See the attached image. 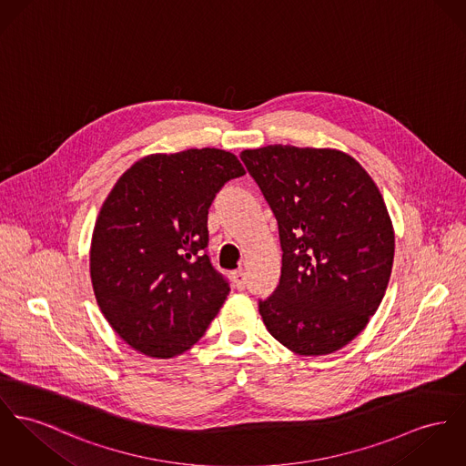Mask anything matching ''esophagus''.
I'll return each instance as SVG.
<instances>
[{"label":"esophagus","mask_w":466,"mask_h":466,"mask_svg":"<svg viewBox=\"0 0 466 466\" xmlns=\"http://www.w3.org/2000/svg\"><path fill=\"white\" fill-rule=\"evenodd\" d=\"M234 284L238 289H245V271L243 269H238L234 273Z\"/></svg>","instance_id":"obj_1"}]
</instances>
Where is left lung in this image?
Here are the masks:
<instances>
[{
	"instance_id": "1",
	"label": "left lung",
	"mask_w": 466,
	"mask_h": 466,
	"mask_svg": "<svg viewBox=\"0 0 466 466\" xmlns=\"http://www.w3.org/2000/svg\"><path fill=\"white\" fill-rule=\"evenodd\" d=\"M279 221L282 275L258 303L268 331L296 355L348 346L390 280L395 234L385 200L339 148L268 145L241 152Z\"/></svg>"
}]
</instances>
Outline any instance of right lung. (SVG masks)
<instances>
[{"mask_svg":"<svg viewBox=\"0 0 466 466\" xmlns=\"http://www.w3.org/2000/svg\"><path fill=\"white\" fill-rule=\"evenodd\" d=\"M245 176L221 148L150 154L127 168L96 219L90 279L115 333L152 359L187 351L230 290L208 247L216 191Z\"/></svg>","mask_w":466,"mask_h":466,"instance_id":"add662e5","label":"right lung"}]
</instances>
